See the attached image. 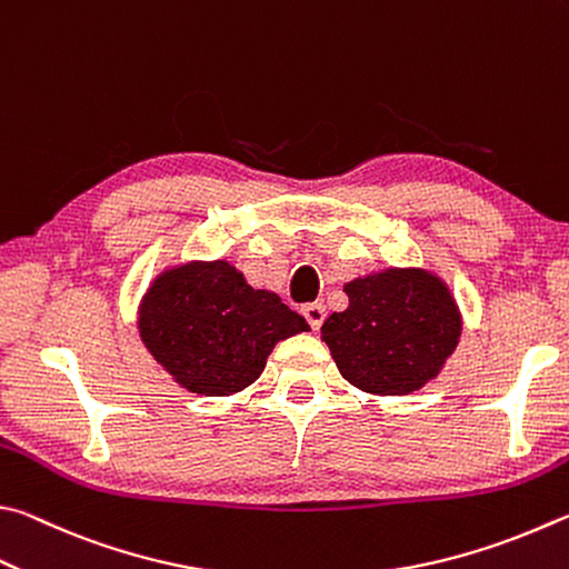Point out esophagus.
<instances>
[{
  "mask_svg": "<svg viewBox=\"0 0 569 569\" xmlns=\"http://www.w3.org/2000/svg\"><path fill=\"white\" fill-rule=\"evenodd\" d=\"M303 316L308 320V326L318 330L326 320V306L323 303H308V306H303Z\"/></svg>",
  "mask_w": 569,
  "mask_h": 569,
  "instance_id": "obj_1",
  "label": "esophagus"
}]
</instances>
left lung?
Here are the masks:
<instances>
[{
	"label": "left lung",
	"instance_id": "left-lung-1",
	"mask_svg": "<svg viewBox=\"0 0 569 569\" xmlns=\"http://www.w3.org/2000/svg\"><path fill=\"white\" fill-rule=\"evenodd\" d=\"M348 308L320 326L348 383L376 396H408L440 373L462 320L448 286L420 268H388L346 283Z\"/></svg>",
	"mask_w": 569,
	"mask_h": 569
}]
</instances>
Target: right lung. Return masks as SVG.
Returning <instances> with one entry per match:
<instances>
[{
	"instance_id": "1",
	"label": "right lung",
	"mask_w": 569,
	"mask_h": 569,
	"mask_svg": "<svg viewBox=\"0 0 569 569\" xmlns=\"http://www.w3.org/2000/svg\"><path fill=\"white\" fill-rule=\"evenodd\" d=\"M308 330L271 291H253L231 263L163 271L143 296L139 333L151 356L201 396H231L263 373L278 340Z\"/></svg>"
}]
</instances>
